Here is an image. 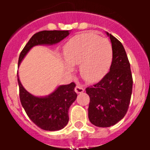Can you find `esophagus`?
<instances>
[{"mask_svg":"<svg viewBox=\"0 0 150 150\" xmlns=\"http://www.w3.org/2000/svg\"><path fill=\"white\" fill-rule=\"evenodd\" d=\"M75 91L77 94L83 93V91H84V88H83V86L80 84H76V87H75Z\"/></svg>","mask_w":150,"mask_h":150,"instance_id":"obj_1","label":"esophagus"}]
</instances>
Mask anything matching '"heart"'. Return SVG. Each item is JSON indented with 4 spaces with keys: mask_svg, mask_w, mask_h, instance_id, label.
I'll use <instances>...</instances> for the list:
<instances>
[{
    "mask_svg": "<svg viewBox=\"0 0 150 150\" xmlns=\"http://www.w3.org/2000/svg\"><path fill=\"white\" fill-rule=\"evenodd\" d=\"M66 68L80 64V74L88 83L105 75L112 61V46L108 40L93 33H83L71 38L64 46Z\"/></svg>",
    "mask_w": 150,
    "mask_h": 150,
    "instance_id": "1",
    "label": "heart"
}]
</instances>
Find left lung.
Masks as SVG:
<instances>
[{
    "mask_svg": "<svg viewBox=\"0 0 150 150\" xmlns=\"http://www.w3.org/2000/svg\"><path fill=\"white\" fill-rule=\"evenodd\" d=\"M107 34L112 50L110 71L100 82L86 89L90 98L89 121L101 128L114 125L126 114L133 86L129 61L122 44L110 34Z\"/></svg>",
    "mask_w": 150,
    "mask_h": 150,
    "instance_id": "1",
    "label": "left lung"
}]
</instances>
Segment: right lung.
Listing matches in <instances>:
<instances>
[{"label":"right lung","mask_w":150,"mask_h":150,"mask_svg":"<svg viewBox=\"0 0 150 150\" xmlns=\"http://www.w3.org/2000/svg\"><path fill=\"white\" fill-rule=\"evenodd\" d=\"M69 30H42L36 33L21 52L18 58L19 66L30 49L38 45H53L69 35ZM18 76L20 101L30 120L41 129L59 131L67 125L69 120L68 110L75 101L77 95L74 91L76 84L59 86L48 96L36 97L22 86Z\"/></svg>","instance_id":"right-lung-1"}]
</instances>
